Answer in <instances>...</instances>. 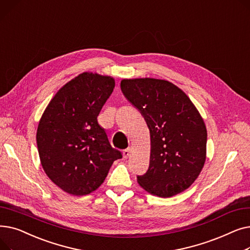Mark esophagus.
I'll return each instance as SVG.
<instances>
[{
  "label": "esophagus",
  "instance_id": "esophagus-1",
  "mask_svg": "<svg viewBox=\"0 0 250 250\" xmlns=\"http://www.w3.org/2000/svg\"><path fill=\"white\" fill-rule=\"evenodd\" d=\"M130 153H132V149H130V148H127V149L124 150V152H123V155H124V158L127 159V158H128V157L130 156Z\"/></svg>",
  "mask_w": 250,
  "mask_h": 250
}]
</instances>
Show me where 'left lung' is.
Here are the masks:
<instances>
[{"instance_id": "8db88e82", "label": "left lung", "mask_w": 250, "mask_h": 250, "mask_svg": "<svg viewBox=\"0 0 250 250\" xmlns=\"http://www.w3.org/2000/svg\"><path fill=\"white\" fill-rule=\"evenodd\" d=\"M125 97L145 118L150 129L148 171L137 176L148 192L170 198L188 188L206 161L207 128L188 96L169 81L124 79Z\"/></svg>"}]
</instances>
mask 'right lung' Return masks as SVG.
<instances>
[{"mask_svg": "<svg viewBox=\"0 0 250 250\" xmlns=\"http://www.w3.org/2000/svg\"><path fill=\"white\" fill-rule=\"evenodd\" d=\"M114 86L109 76L82 73L57 92L39 121L36 143L42 168L70 194L96 190L123 157L97 122Z\"/></svg>", "mask_w": 250, "mask_h": 250, "instance_id": "add662e5", "label": "right lung"}]
</instances>
